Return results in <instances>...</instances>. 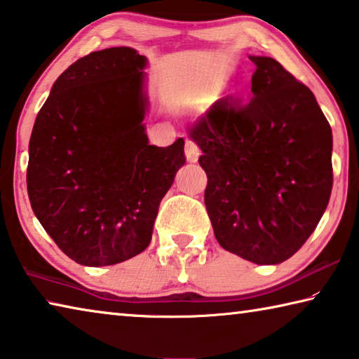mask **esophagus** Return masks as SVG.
<instances>
[{
    "label": "esophagus",
    "mask_w": 359,
    "mask_h": 359,
    "mask_svg": "<svg viewBox=\"0 0 359 359\" xmlns=\"http://www.w3.org/2000/svg\"><path fill=\"white\" fill-rule=\"evenodd\" d=\"M184 152H186V158H187V161H189V162H197L198 156H201V148H198L196 141L186 140Z\"/></svg>",
    "instance_id": "1"
}]
</instances>
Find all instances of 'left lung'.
Returning <instances> with one entry per match:
<instances>
[{
  "label": "left lung",
  "mask_w": 359,
  "mask_h": 359,
  "mask_svg": "<svg viewBox=\"0 0 359 359\" xmlns=\"http://www.w3.org/2000/svg\"><path fill=\"white\" fill-rule=\"evenodd\" d=\"M252 98H219L191 138L203 154L205 207L222 248L261 266L294 255L332 191V132L307 86L255 57Z\"/></svg>",
  "instance_id": "obj_1"
}]
</instances>
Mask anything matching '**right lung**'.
Masks as SVG:
<instances>
[{
  "label": "right lung",
  "instance_id": "1",
  "mask_svg": "<svg viewBox=\"0 0 359 359\" xmlns=\"http://www.w3.org/2000/svg\"><path fill=\"white\" fill-rule=\"evenodd\" d=\"M144 67L132 47L92 52L58 76L34 121L32 208L82 266H113L148 248L158 203L186 163L183 138L148 143Z\"/></svg>",
  "mask_w": 359,
  "mask_h": 359
}]
</instances>
